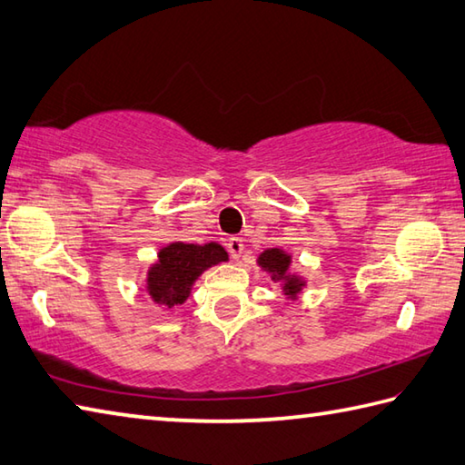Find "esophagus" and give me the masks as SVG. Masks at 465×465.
<instances>
[{
  "mask_svg": "<svg viewBox=\"0 0 465 465\" xmlns=\"http://www.w3.org/2000/svg\"><path fill=\"white\" fill-rule=\"evenodd\" d=\"M227 252H230L233 260H240L243 253V242L240 238H230V242H227Z\"/></svg>",
  "mask_w": 465,
  "mask_h": 465,
  "instance_id": "esophagus-1",
  "label": "esophagus"
}]
</instances>
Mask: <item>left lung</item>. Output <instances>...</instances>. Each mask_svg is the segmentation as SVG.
Returning a JSON list of instances; mask_svg holds the SVG:
<instances>
[{
	"instance_id": "1",
	"label": "left lung",
	"mask_w": 465,
	"mask_h": 465,
	"mask_svg": "<svg viewBox=\"0 0 465 465\" xmlns=\"http://www.w3.org/2000/svg\"><path fill=\"white\" fill-rule=\"evenodd\" d=\"M258 266L270 274V278L278 282L282 294L286 296V300H298L302 290L306 288V278L298 272H292V256L286 250L282 248H268L263 250L258 260Z\"/></svg>"
}]
</instances>
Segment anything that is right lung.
Listing matches in <instances>:
<instances>
[{
	"label": "right lung",
	"mask_w": 465,
	"mask_h": 465,
	"mask_svg": "<svg viewBox=\"0 0 465 465\" xmlns=\"http://www.w3.org/2000/svg\"><path fill=\"white\" fill-rule=\"evenodd\" d=\"M230 256L223 245L171 242L163 245L144 278V292L157 306L175 308L183 304L191 294V288L205 270L227 262Z\"/></svg>",
	"instance_id": "1"
}]
</instances>
